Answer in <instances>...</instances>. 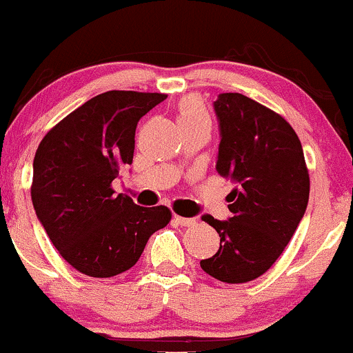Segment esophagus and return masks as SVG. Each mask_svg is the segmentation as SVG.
Here are the masks:
<instances>
[{
    "mask_svg": "<svg viewBox=\"0 0 353 353\" xmlns=\"http://www.w3.org/2000/svg\"><path fill=\"white\" fill-rule=\"evenodd\" d=\"M173 219H175L176 223L181 225V227H193V225H196L195 219H185V216H180V215H175Z\"/></svg>",
    "mask_w": 353,
    "mask_h": 353,
    "instance_id": "esophagus-1",
    "label": "esophagus"
}]
</instances>
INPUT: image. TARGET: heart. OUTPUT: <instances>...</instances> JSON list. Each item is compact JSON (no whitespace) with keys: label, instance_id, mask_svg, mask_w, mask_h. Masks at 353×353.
Instances as JSON below:
<instances>
[{"label":"heart","instance_id":"b5f03b06","mask_svg":"<svg viewBox=\"0 0 353 353\" xmlns=\"http://www.w3.org/2000/svg\"><path fill=\"white\" fill-rule=\"evenodd\" d=\"M176 120L178 125L193 123V121L208 120V113L207 110H205L203 103L198 100V98L188 97L180 103V106H178Z\"/></svg>","mask_w":353,"mask_h":353}]
</instances>
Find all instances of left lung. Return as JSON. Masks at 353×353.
Here are the masks:
<instances>
[{"mask_svg":"<svg viewBox=\"0 0 353 353\" xmlns=\"http://www.w3.org/2000/svg\"><path fill=\"white\" fill-rule=\"evenodd\" d=\"M220 130L216 172L235 183L228 220L203 215L220 235L200 267L225 283L259 279L282 255L303 219L310 193L299 137L267 106L240 93L213 101Z\"/></svg>","mask_w":353,"mask_h":353,"instance_id":"8db88e82","label":"left lung"}]
</instances>
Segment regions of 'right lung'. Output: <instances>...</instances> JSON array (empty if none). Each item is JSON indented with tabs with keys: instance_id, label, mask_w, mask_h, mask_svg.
I'll use <instances>...</instances> for the list:
<instances>
[{
	"instance_id": "right-lung-1",
	"label": "right lung",
	"mask_w": 353,
	"mask_h": 353,
	"mask_svg": "<svg viewBox=\"0 0 353 353\" xmlns=\"http://www.w3.org/2000/svg\"><path fill=\"white\" fill-rule=\"evenodd\" d=\"M166 94L106 91L63 118L39 143L31 200L51 243L71 267L108 279L133 267L172 212L140 207L112 181L132 165L140 118Z\"/></svg>"
}]
</instances>
